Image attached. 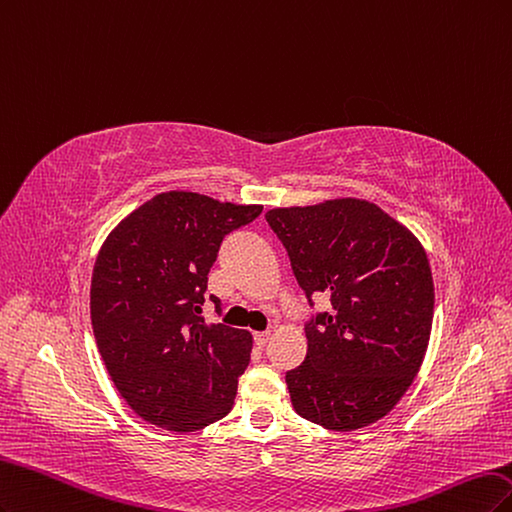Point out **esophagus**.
I'll use <instances>...</instances> for the list:
<instances>
[{"mask_svg":"<svg viewBox=\"0 0 512 512\" xmlns=\"http://www.w3.org/2000/svg\"><path fill=\"white\" fill-rule=\"evenodd\" d=\"M270 338H272L270 332H257V334H255V344H257V346H266V344L270 342Z\"/></svg>","mask_w":512,"mask_h":512,"instance_id":"1","label":"esophagus"}]
</instances>
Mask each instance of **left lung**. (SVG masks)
Segmentation results:
<instances>
[{
  "mask_svg": "<svg viewBox=\"0 0 512 512\" xmlns=\"http://www.w3.org/2000/svg\"><path fill=\"white\" fill-rule=\"evenodd\" d=\"M266 221L310 306L317 293L332 302V312L306 323V359L285 376L295 412L334 432L376 423L415 381L430 342L425 249L408 227L355 197L272 208Z\"/></svg>",
  "mask_w": 512,
  "mask_h": 512,
  "instance_id": "8db88e82",
  "label": "left lung"
}]
</instances>
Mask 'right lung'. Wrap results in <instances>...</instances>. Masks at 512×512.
<instances>
[{
  "label": "right lung",
  "instance_id": "1",
  "mask_svg": "<svg viewBox=\"0 0 512 512\" xmlns=\"http://www.w3.org/2000/svg\"><path fill=\"white\" fill-rule=\"evenodd\" d=\"M261 210L168 191L127 214L102 244L93 334L114 387L144 421L183 434L232 410L253 336L206 323L202 306L223 238ZM210 300L219 312V298Z\"/></svg>",
  "mask_w": 512,
  "mask_h": 512
}]
</instances>
